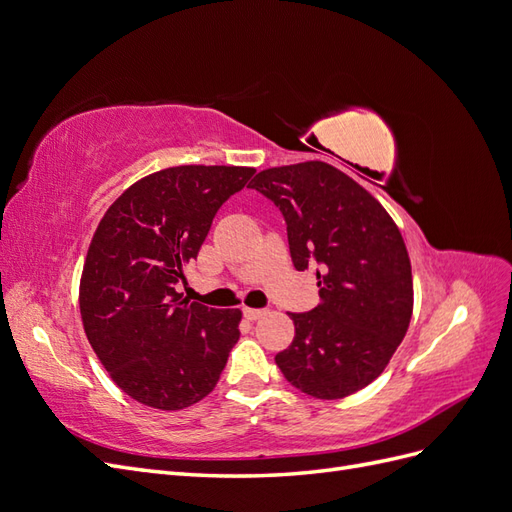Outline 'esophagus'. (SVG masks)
I'll use <instances>...</instances> for the list:
<instances>
[{"label":"esophagus","instance_id":"obj_1","mask_svg":"<svg viewBox=\"0 0 512 512\" xmlns=\"http://www.w3.org/2000/svg\"><path fill=\"white\" fill-rule=\"evenodd\" d=\"M243 314L247 316V320H258L267 314V309H256V307H243Z\"/></svg>","mask_w":512,"mask_h":512}]
</instances>
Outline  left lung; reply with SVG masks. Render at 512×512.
Segmentation results:
<instances>
[{
	"label": "left lung",
	"instance_id": "8db88e82",
	"mask_svg": "<svg viewBox=\"0 0 512 512\" xmlns=\"http://www.w3.org/2000/svg\"><path fill=\"white\" fill-rule=\"evenodd\" d=\"M252 188L280 207L297 271L316 269L320 305L290 314L292 344L275 354L284 378L316 399L374 382L412 318V267L391 215L327 162L267 168Z\"/></svg>",
	"mask_w": 512,
	"mask_h": 512
}]
</instances>
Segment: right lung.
Returning a JSON list of instances; mask_svg holds the SVG:
<instances>
[{"label":"right lung","instance_id":"1","mask_svg":"<svg viewBox=\"0 0 512 512\" xmlns=\"http://www.w3.org/2000/svg\"><path fill=\"white\" fill-rule=\"evenodd\" d=\"M254 173L164 168L130 185L100 220L81 277V318L100 363L138 404L183 410L218 384L241 312L183 299L177 284L215 213Z\"/></svg>","mask_w":512,"mask_h":512}]
</instances>
